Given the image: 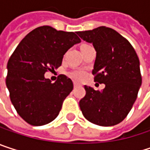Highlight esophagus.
<instances>
[{"label": "esophagus", "instance_id": "esophagus-1", "mask_svg": "<svg viewBox=\"0 0 150 150\" xmlns=\"http://www.w3.org/2000/svg\"><path fill=\"white\" fill-rule=\"evenodd\" d=\"M79 85V83L78 82H76V81H74V87H77Z\"/></svg>", "mask_w": 150, "mask_h": 150}]
</instances>
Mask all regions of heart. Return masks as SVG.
Returning <instances> with one entry per match:
<instances>
[{
  "label": "heart",
  "mask_w": 150,
  "mask_h": 150,
  "mask_svg": "<svg viewBox=\"0 0 150 150\" xmlns=\"http://www.w3.org/2000/svg\"><path fill=\"white\" fill-rule=\"evenodd\" d=\"M69 75L75 80H81L84 78L85 73L81 70H74V71H71L69 73Z\"/></svg>",
  "instance_id": "b5f03b06"
}]
</instances>
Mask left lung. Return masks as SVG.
<instances>
[{"instance_id":"8db88e82","label":"left lung","mask_w":150,"mask_h":150,"mask_svg":"<svg viewBox=\"0 0 150 150\" xmlns=\"http://www.w3.org/2000/svg\"><path fill=\"white\" fill-rule=\"evenodd\" d=\"M76 34L94 46L96 58L92 74L96 82L105 84L102 91L85 85L80 108L94 124L116 125L128 115L137 98L142 85L139 58L129 42L110 28L102 26Z\"/></svg>"}]
</instances>
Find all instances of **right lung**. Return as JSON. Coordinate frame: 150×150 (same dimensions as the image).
<instances>
[{"mask_svg":"<svg viewBox=\"0 0 150 150\" xmlns=\"http://www.w3.org/2000/svg\"><path fill=\"white\" fill-rule=\"evenodd\" d=\"M81 39L74 32L42 26L28 33L8 62L6 85L11 103L28 124L42 126L54 120L73 82L60 75L54 83L44 74L62 65L65 53Z\"/></svg>","mask_w":150,"mask_h":150,"instance_id":"1","label":"right lung"}]
</instances>
